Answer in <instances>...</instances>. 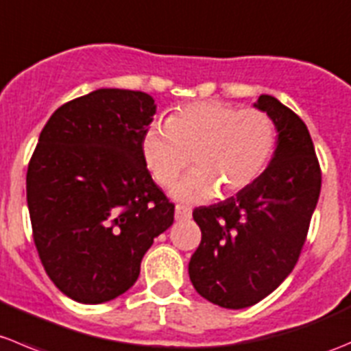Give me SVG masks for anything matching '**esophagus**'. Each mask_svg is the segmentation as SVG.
I'll use <instances>...</instances> for the list:
<instances>
[{
    "label": "esophagus",
    "instance_id": "obj_1",
    "mask_svg": "<svg viewBox=\"0 0 351 351\" xmlns=\"http://www.w3.org/2000/svg\"><path fill=\"white\" fill-rule=\"evenodd\" d=\"M193 215V210L191 206H186V204H177L176 206V220H187Z\"/></svg>",
    "mask_w": 351,
    "mask_h": 351
}]
</instances>
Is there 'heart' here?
Wrapping results in <instances>:
<instances>
[{"instance_id":"1","label":"heart","mask_w":351,"mask_h":351,"mask_svg":"<svg viewBox=\"0 0 351 351\" xmlns=\"http://www.w3.org/2000/svg\"><path fill=\"white\" fill-rule=\"evenodd\" d=\"M276 145L271 117L217 100L179 107L141 136V157L160 186H171L193 162L196 171L172 187L179 199L204 201L245 189L268 167Z\"/></svg>"}]
</instances>
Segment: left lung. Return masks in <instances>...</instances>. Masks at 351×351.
I'll return each instance as SVG.
<instances>
[{
	"mask_svg": "<svg viewBox=\"0 0 351 351\" xmlns=\"http://www.w3.org/2000/svg\"><path fill=\"white\" fill-rule=\"evenodd\" d=\"M278 145L259 179L235 196L199 206L201 244L189 261L196 292L225 308L268 297L292 273L321 193V167L304 121L271 95H259Z\"/></svg>",
	"mask_w": 351,
	"mask_h": 351,
	"instance_id": "1",
	"label": "left lung"
}]
</instances>
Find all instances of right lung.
Returning a JSON list of instances; mask_svg holds the SVG:
<instances>
[{"label": "right lung", "instance_id": "add662e5", "mask_svg": "<svg viewBox=\"0 0 351 351\" xmlns=\"http://www.w3.org/2000/svg\"><path fill=\"white\" fill-rule=\"evenodd\" d=\"M145 92L99 88L54 110L27 171L34 242L54 285L102 304L134 285L174 203L154 182L141 136L154 121Z\"/></svg>", "mask_w": 351, "mask_h": 351}]
</instances>
